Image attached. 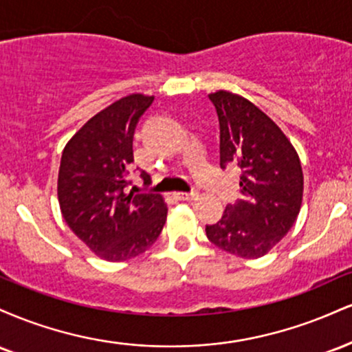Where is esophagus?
Here are the masks:
<instances>
[{
    "mask_svg": "<svg viewBox=\"0 0 352 352\" xmlns=\"http://www.w3.org/2000/svg\"><path fill=\"white\" fill-rule=\"evenodd\" d=\"M197 195H199V192H197V190H190V192H177L175 193V197L179 200H192V199H195Z\"/></svg>",
    "mask_w": 352,
    "mask_h": 352,
    "instance_id": "obj_1",
    "label": "esophagus"
}]
</instances>
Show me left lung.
I'll use <instances>...</instances> for the list:
<instances>
[{
  "mask_svg": "<svg viewBox=\"0 0 352 352\" xmlns=\"http://www.w3.org/2000/svg\"><path fill=\"white\" fill-rule=\"evenodd\" d=\"M208 99L220 124V167L241 168V199L228 204L205 232L223 252L260 258L289 232L300 213V157L281 129L250 100L227 91Z\"/></svg>",
  "mask_w": 352,
  "mask_h": 352,
  "instance_id": "obj_1",
  "label": "left lung"
}]
</instances>
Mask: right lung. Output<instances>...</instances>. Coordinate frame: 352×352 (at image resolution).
<instances>
[{"label": "right lung", "instance_id": "right-lung-1", "mask_svg": "<svg viewBox=\"0 0 352 352\" xmlns=\"http://www.w3.org/2000/svg\"><path fill=\"white\" fill-rule=\"evenodd\" d=\"M152 102V96L132 94L111 104L80 127L60 157L58 197L64 220L107 261L139 256L155 243L167 220L160 193H125L134 168L135 127ZM140 177L151 184L147 172L140 170Z\"/></svg>", "mask_w": 352, "mask_h": 352}]
</instances>
